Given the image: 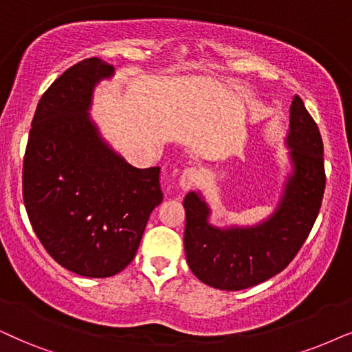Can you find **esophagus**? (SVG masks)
I'll list each match as a JSON object with an SVG mask.
<instances>
[{
	"instance_id": "34e87169",
	"label": "esophagus",
	"mask_w": 352,
	"mask_h": 352,
	"mask_svg": "<svg viewBox=\"0 0 352 352\" xmlns=\"http://www.w3.org/2000/svg\"><path fill=\"white\" fill-rule=\"evenodd\" d=\"M200 179V173L197 168L190 166V168H186L184 171H182V175L179 176V186L182 190H187L190 189V187H194L197 184Z\"/></svg>"
}]
</instances>
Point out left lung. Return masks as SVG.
Wrapping results in <instances>:
<instances>
[{
  "label": "left lung",
  "instance_id": "8db88e82",
  "mask_svg": "<svg viewBox=\"0 0 352 352\" xmlns=\"http://www.w3.org/2000/svg\"><path fill=\"white\" fill-rule=\"evenodd\" d=\"M287 145L293 148V176L265 225L218 230L207 223L204 200L194 192L186 195V258L205 285L225 291L255 286L285 270L302 248L320 212L327 176L320 131L299 95L291 104Z\"/></svg>",
  "mask_w": 352,
  "mask_h": 352
}]
</instances>
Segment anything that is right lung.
Returning a JSON list of instances; mask_svg holds the SVG:
<instances>
[{"instance_id": "right-lung-1", "label": "right lung", "mask_w": 352, "mask_h": 352, "mask_svg": "<svg viewBox=\"0 0 352 352\" xmlns=\"http://www.w3.org/2000/svg\"><path fill=\"white\" fill-rule=\"evenodd\" d=\"M111 74V65L87 58L48 87L22 168V197L36 237L59 265L89 278L129 265L163 200L160 168L131 166L87 116L94 85Z\"/></svg>"}]
</instances>
